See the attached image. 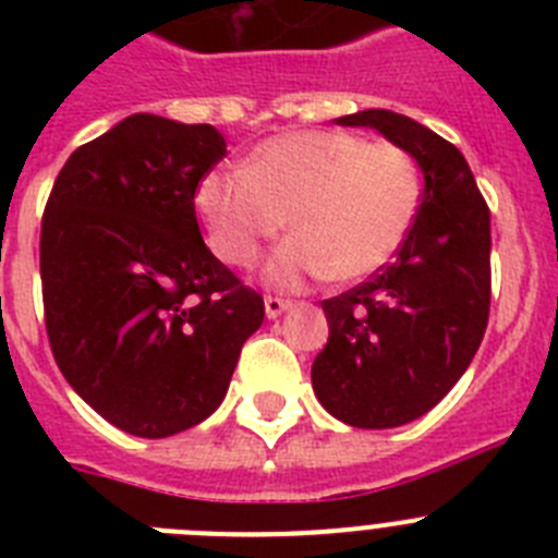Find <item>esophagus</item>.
<instances>
[{
  "instance_id": "34e87169",
  "label": "esophagus",
  "mask_w": 558,
  "mask_h": 558,
  "mask_svg": "<svg viewBox=\"0 0 558 558\" xmlns=\"http://www.w3.org/2000/svg\"><path fill=\"white\" fill-rule=\"evenodd\" d=\"M288 307H290L288 299H279V295H265V315H268V318H279V315H282Z\"/></svg>"
}]
</instances>
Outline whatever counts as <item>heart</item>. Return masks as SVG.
Masks as SVG:
<instances>
[{
	"label": "heart",
	"mask_w": 558,
	"mask_h": 558,
	"mask_svg": "<svg viewBox=\"0 0 558 558\" xmlns=\"http://www.w3.org/2000/svg\"><path fill=\"white\" fill-rule=\"evenodd\" d=\"M418 201L411 153L347 131L282 133L256 147L248 165L211 167L195 186L209 248L234 268L256 265L290 220L295 234L268 265L279 288L310 276H372L402 248Z\"/></svg>",
	"instance_id": "b5f03b06"
}]
</instances>
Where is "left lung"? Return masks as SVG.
<instances>
[{"label": "left lung", "mask_w": 558, "mask_h": 558, "mask_svg": "<svg viewBox=\"0 0 558 558\" xmlns=\"http://www.w3.org/2000/svg\"><path fill=\"white\" fill-rule=\"evenodd\" d=\"M374 128L425 175L416 220L393 263L322 302L329 340L313 363V391L335 418L386 430L425 416L481 347L492 299L489 206L456 145L386 108L338 117Z\"/></svg>", "instance_id": "1"}]
</instances>
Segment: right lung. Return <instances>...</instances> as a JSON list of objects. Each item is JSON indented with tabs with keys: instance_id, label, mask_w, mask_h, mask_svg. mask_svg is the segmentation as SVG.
<instances>
[{
	"instance_id": "obj_1",
	"label": "right lung",
	"mask_w": 558,
	"mask_h": 558,
	"mask_svg": "<svg viewBox=\"0 0 558 558\" xmlns=\"http://www.w3.org/2000/svg\"><path fill=\"white\" fill-rule=\"evenodd\" d=\"M223 156L218 128L133 113L77 147L49 192V347L77 397L131 436H175L218 411L265 318L195 218V186Z\"/></svg>"
}]
</instances>
